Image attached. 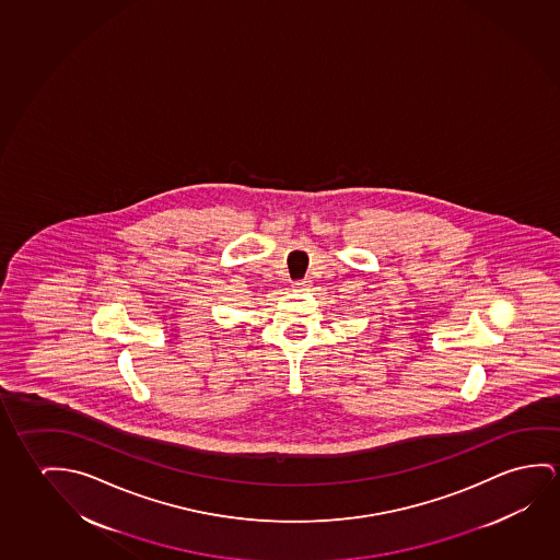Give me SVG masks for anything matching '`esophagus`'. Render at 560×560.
Returning <instances> with one entry per match:
<instances>
[{
	"label": "esophagus",
	"instance_id": "esophagus-1",
	"mask_svg": "<svg viewBox=\"0 0 560 560\" xmlns=\"http://www.w3.org/2000/svg\"><path fill=\"white\" fill-rule=\"evenodd\" d=\"M311 289V281H296V283H293V291L294 293H304V291H308Z\"/></svg>",
	"mask_w": 560,
	"mask_h": 560
}]
</instances>
